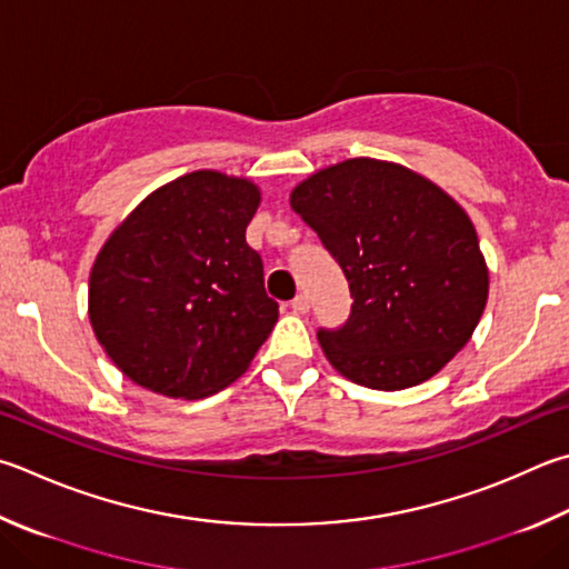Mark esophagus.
Segmentation results:
<instances>
[{"label": "esophagus", "instance_id": "esophagus-1", "mask_svg": "<svg viewBox=\"0 0 569 569\" xmlns=\"http://www.w3.org/2000/svg\"><path fill=\"white\" fill-rule=\"evenodd\" d=\"M291 308H293L296 313H308V308H311V301H308V296L298 293L293 301H291Z\"/></svg>", "mask_w": 569, "mask_h": 569}]
</instances>
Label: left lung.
<instances>
[{
    "instance_id": "8db88e82",
    "label": "left lung",
    "mask_w": 569,
    "mask_h": 569,
    "mask_svg": "<svg viewBox=\"0 0 569 569\" xmlns=\"http://www.w3.org/2000/svg\"><path fill=\"white\" fill-rule=\"evenodd\" d=\"M291 206L353 298L343 326L318 328L340 376L373 390L412 388L468 343L488 303V266L468 213L440 186L360 157L298 183Z\"/></svg>"
}]
</instances>
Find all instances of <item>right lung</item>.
Returning <instances> with one entry per match:
<instances>
[{"instance_id":"add662e5","label":"right lung","mask_w":569,"mask_h":569,"mask_svg":"<svg viewBox=\"0 0 569 569\" xmlns=\"http://www.w3.org/2000/svg\"><path fill=\"white\" fill-rule=\"evenodd\" d=\"M261 203L249 179L193 171L147 196L89 276V320L123 376L196 400L233 383L278 320L246 243Z\"/></svg>"}]
</instances>
